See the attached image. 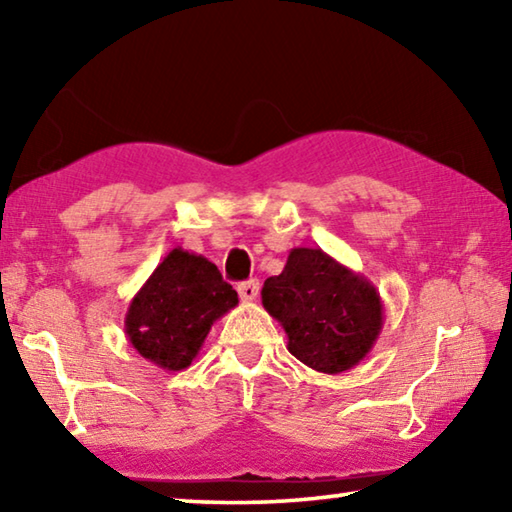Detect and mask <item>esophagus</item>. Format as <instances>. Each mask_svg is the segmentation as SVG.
I'll use <instances>...</instances> for the list:
<instances>
[{
  "label": "esophagus",
  "instance_id": "esophagus-1",
  "mask_svg": "<svg viewBox=\"0 0 512 512\" xmlns=\"http://www.w3.org/2000/svg\"><path fill=\"white\" fill-rule=\"evenodd\" d=\"M237 291H239V298H241V300H244V302H253V300H257V296H259V282H257V280L241 282L239 287H237Z\"/></svg>",
  "mask_w": 512,
  "mask_h": 512
}]
</instances>
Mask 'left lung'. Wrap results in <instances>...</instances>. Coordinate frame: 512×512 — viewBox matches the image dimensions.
I'll use <instances>...</instances> for the list:
<instances>
[{
  "mask_svg": "<svg viewBox=\"0 0 512 512\" xmlns=\"http://www.w3.org/2000/svg\"><path fill=\"white\" fill-rule=\"evenodd\" d=\"M262 305L305 366L339 375L366 359L384 327V305L368 277L320 248H293L284 271L268 277Z\"/></svg>",
  "mask_w": 512,
  "mask_h": 512,
  "instance_id": "8db88e82",
  "label": "left lung"
}]
</instances>
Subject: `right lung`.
Instances as JSON below:
<instances>
[{
  "label": "right lung",
  "mask_w": 512,
  "mask_h": 512,
  "mask_svg": "<svg viewBox=\"0 0 512 512\" xmlns=\"http://www.w3.org/2000/svg\"><path fill=\"white\" fill-rule=\"evenodd\" d=\"M237 302V291L210 259L173 248L128 305L126 336L153 366L185 370L212 325Z\"/></svg>",
  "instance_id": "obj_1"
}]
</instances>
